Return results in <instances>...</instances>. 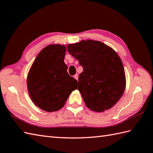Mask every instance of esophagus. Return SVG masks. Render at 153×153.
<instances>
[{
    "label": "esophagus",
    "instance_id": "1",
    "mask_svg": "<svg viewBox=\"0 0 153 153\" xmlns=\"http://www.w3.org/2000/svg\"><path fill=\"white\" fill-rule=\"evenodd\" d=\"M74 77L75 78V79H76V80H77V79H78V75H77V74H76V75H74Z\"/></svg>",
    "mask_w": 153,
    "mask_h": 153
}]
</instances>
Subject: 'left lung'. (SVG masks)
<instances>
[{"label":"left lung","mask_w":153,"mask_h":153,"mask_svg":"<svg viewBox=\"0 0 153 153\" xmlns=\"http://www.w3.org/2000/svg\"><path fill=\"white\" fill-rule=\"evenodd\" d=\"M67 50L83 68L77 89L87 107L96 112L111 108L126 87L125 69L118 54L109 46L92 40L68 44Z\"/></svg>","instance_id":"1"}]
</instances>
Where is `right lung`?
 <instances>
[{"instance_id":"right-lung-1","label":"right lung","mask_w":153,"mask_h":153,"mask_svg":"<svg viewBox=\"0 0 153 153\" xmlns=\"http://www.w3.org/2000/svg\"><path fill=\"white\" fill-rule=\"evenodd\" d=\"M65 45L51 44L38 53L28 73L27 83L32 101L48 112L56 111L65 104L77 88V81L69 76L64 62Z\"/></svg>"}]
</instances>
